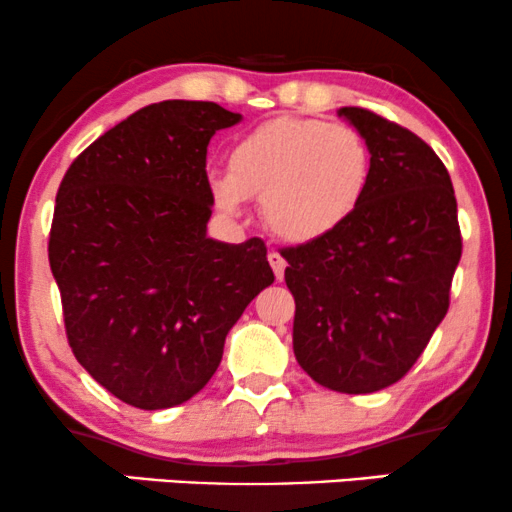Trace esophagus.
<instances>
[{"label":"esophagus","mask_w":512,"mask_h":512,"mask_svg":"<svg viewBox=\"0 0 512 512\" xmlns=\"http://www.w3.org/2000/svg\"><path fill=\"white\" fill-rule=\"evenodd\" d=\"M268 263H270V268H273V273H275L277 280L282 282V277H285V268H287L285 258H282V254H277V251H270Z\"/></svg>","instance_id":"esophagus-1"}]
</instances>
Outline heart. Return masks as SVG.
<instances>
[{
    "instance_id": "obj_1",
    "label": "heart",
    "mask_w": 512,
    "mask_h": 512,
    "mask_svg": "<svg viewBox=\"0 0 512 512\" xmlns=\"http://www.w3.org/2000/svg\"><path fill=\"white\" fill-rule=\"evenodd\" d=\"M370 175V147L351 125L282 116L239 137L227 173H213L208 185L220 211L239 216L246 199L261 201L275 237L313 244L356 213Z\"/></svg>"
}]
</instances>
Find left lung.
<instances>
[{
	"instance_id": "1",
	"label": "left lung",
	"mask_w": 512,
	"mask_h": 512,
	"mask_svg": "<svg viewBox=\"0 0 512 512\" xmlns=\"http://www.w3.org/2000/svg\"><path fill=\"white\" fill-rule=\"evenodd\" d=\"M372 154L368 192L330 237L282 251L294 356L315 382L372 394L399 382L449 311L456 194L430 144L368 109L337 111Z\"/></svg>"
}]
</instances>
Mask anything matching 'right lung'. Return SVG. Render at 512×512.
<instances>
[{"mask_svg":"<svg viewBox=\"0 0 512 512\" xmlns=\"http://www.w3.org/2000/svg\"><path fill=\"white\" fill-rule=\"evenodd\" d=\"M242 121L168 99L104 132L63 175L49 232L68 344L116 399L180 406L206 387L227 332L273 285L266 244L206 235V147Z\"/></svg>","mask_w":512,"mask_h":512,"instance_id":"obj_1","label":"right lung"}]
</instances>
